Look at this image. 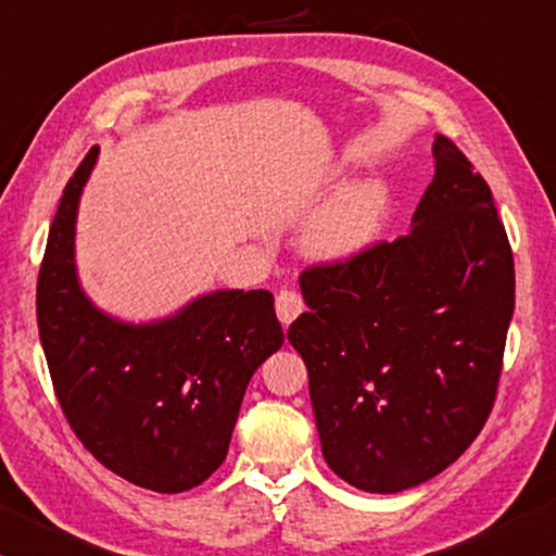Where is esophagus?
Here are the masks:
<instances>
[{
    "label": "esophagus",
    "mask_w": 556,
    "mask_h": 556,
    "mask_svg": "<svg viewBox=\"0 0 556 556\" xmlns=\"http://www.w3.org/2000/svg\"><path fill=\"white\" fill-rule=\"evenodd\" d=\"M302 309H305V300H302L300 292L282 290L277 294V317L282 320V325H290Z\"/></svg>",
    "instance_id": "34e87169"
}]
</instances>
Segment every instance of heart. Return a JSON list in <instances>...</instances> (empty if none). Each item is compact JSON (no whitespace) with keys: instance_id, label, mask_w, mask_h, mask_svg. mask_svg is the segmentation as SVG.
Returning <instances> with one entry per match:
<instances>
[{"instance_id":"b5f03b06","label":"heart","mask_w":556,"mask_h":556,"mask_svg":"<svg viewBox=\"0 0 556 556\" xmlns=\"http://www.w3.org/2000/svg\"><path fill=\"white\" fill-rule=\"evenodd\" d=\"M381 198L374 188H353L332 201L305 233V249L309 256L323 262L351 256L371 239L379 220Z\"/></svg>"}]
</instances>
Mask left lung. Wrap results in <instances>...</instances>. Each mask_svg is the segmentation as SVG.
<instances>
[{"label":"left lung","mask_w":556,"mask_h":556,"mask_svg":"<svg viewBox=\"0 0 556 556\" xmlns=\"http://www.w3.org/2000/svg\"><path fill=\"white\" fill-rule=\"evenodd\" d=\"M409 236L300 274L309 313L287 338L305 361L323 455L368 493L419 485L491 417L514 315V251L493 192L438 135Z\"/></svg>","instance_id":"8db88e82"}]
</instances>
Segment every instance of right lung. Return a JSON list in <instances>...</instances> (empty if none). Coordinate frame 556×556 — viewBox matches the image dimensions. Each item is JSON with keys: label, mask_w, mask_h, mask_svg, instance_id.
<instances>
[{"label": "right lung", "mask_w": 556, "mask_h": 556, "mask_svg": "<svg viewBox=\"0 0 556 556\" xmlns=\"http://www.w3.org/2000/svg\"><path fill=\"white\" fill-rule=\"evenodd\" d=\"M91 147L65 185L37 274V328L58 404L84 447L157 493L201 485L226 460L249 379L285 343L266 290H224L157 325L114 323L84 298L73 228Z\"/></svg>", "instance_id": "right-lung-1"}]
</instances>
